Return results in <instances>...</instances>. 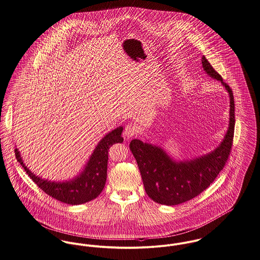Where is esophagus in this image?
<instances>
[{"instance_id":"obj_1","label":"esophagus","mask_w":260,"mask_h":260,"mask_svg":"<svg viewBox=\"0 0 260 260\" xmlns=\"http://www.w3.org/2000/svg\"><path fill=\"white\" fill-rule=\"evenodd\" d=\"M140 133V127L136 122H131L128 123L123 131V137L124 139L128 140L135 136H137Z\"/></svg>"}]
</instances>
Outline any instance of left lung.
<instances>
[{
	"instance_id": "obj_1",
	"label": "left lung",
	"mask_w": 260,
	"mask_h": 260,
	"mask_svg": "<svg viewBox=\"0 0 260 260\" xmlns=\"http://www.w3.org/2000/svg\"><path fill=\"white\" fill-rule=\"evenodd\" d=\"M202 64L207 74L220 81L230 94V125L220 146L199 158L175 162L158 146L140 140H132L129 143L145 192L158 204L174 206L200 195L220 174L231 153L236 122L233 91L205 56L202 57Z\"/></svg>"
}]
</instances>
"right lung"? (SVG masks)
Wrapping results in <instances>:
<instances>
[{
	"mask_svg": "<svg viewBox=\"0 0 260 260\" xmlns=\"http://www.w3.org/2000/svg\"><path fill=\"white\" fill-rule=\"evenodd\" d=\"M122 127H117L101 140L88 161L85 170L75 179L66 182H51L41 179L30 172L20 158L16 148L17 160L21 164L26 174L50 197L69 205H80L97 198L103 191L107 179L108 152L115 143H121Z\"/></svg>",
	"mask_w": 260,
	"mask_h": 260,
	"instance_id": "1",
	"label": "right lung"
}]
</instances>
